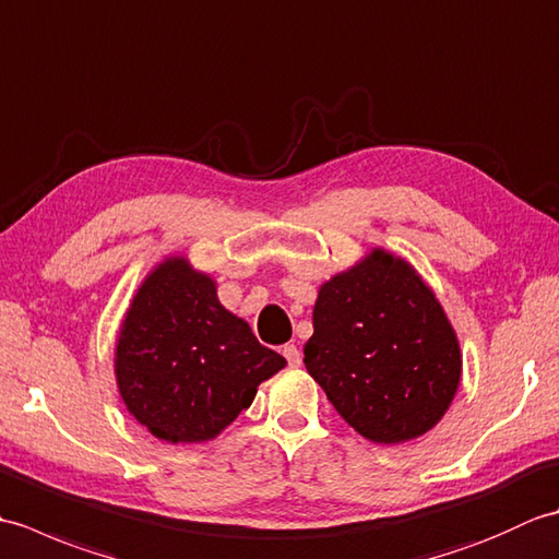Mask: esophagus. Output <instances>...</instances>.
Segmentation results:
<instances>
[{
    "label": "esophagus",
    "instance_id": "obj_1",
    "mask_svg": "<svg viewBox=\"0 0 559 559\" xmlns=\"http://www.w3.org/2000/svg\"><path fill=\"white\" fill-rule=\"evenodd\" d=\"M283 355H286V360L290 367H298L302 362V355L298 350V346L295 343H288V346H283Z\"/></svg>",
    "mask_w": 559,
    "mask_h": 559
}]
</instances>
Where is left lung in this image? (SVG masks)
<instances>
[{
    "mask_svg": "<svg viewBox=\"0 0 559 559\" xmlns=\"http://www.w3.org/2000/svg\"><path fill=\"white\" fill-rule=\"evenodd\" d=\"M305 367L338 415L374 444L430 432L461 382V348L432 288L374 247L319 288Z\"/></svg>",
    "mask_w": 559,
    "mask_h": 559,
    "instance_id": "left-lung-1",
    "label": "left lung"
}]
</instances>
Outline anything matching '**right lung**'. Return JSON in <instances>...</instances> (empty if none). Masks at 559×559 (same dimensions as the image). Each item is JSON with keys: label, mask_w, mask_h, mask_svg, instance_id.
<instances>
[{"label": "right lung", "mask_w": 559, "mask_h": 559, "mask_svg": "<svg viewBox=\"0 0 559 559\" xmlns=\"http://www.w3.org/2000/svg\"><path fill=\"white\" fill-rule=\"evenodd\" d=\"M283 367L286 358L261 346L245 319L218 302L216 281L185 257L153 266L115 346L127 411L168 444L218 437Z\"/></svg>", "instance_id": "right-lung-1"}]
</instances>
